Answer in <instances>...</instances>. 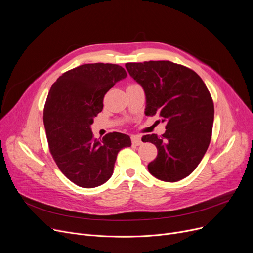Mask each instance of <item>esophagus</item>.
<instances>
[{
    "label": "esophagus",
    "instance_id": "34e87169",
    "mask_svg": "<svg viewBox=\"0 0 253 253\" xmlns=\"http://www.w3.org/2000/svg\"><path fill=\"white\" fill-rule=\"evenodd\" d=\"M131 142H132V145L138 146V145H140L142 143L141 137L138 136V135H133V136H131Z\"/></svg>",
    "mask_w": 253,
    "mask_h": 253
}]
</instances>
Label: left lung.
<instances>
[{
  "instance_id": "left-lung-1",
  "label": "left lung",
  "mask_w": 253,
  "mask_h": 253,
  "mask_svg": "<svg viewBox=\"0 0 253 253\" xmlns=\"http://www.w3.org/2000/svg\"><path fill=\"white\" fill-rule=\"evenodd\" d=\"M130 76L143 87L145 115H158L166 123L162 136L148 134L157 158L147 165L149 173L165 182L189 176L203 160L211 139L214 108L200 76L188 67L170 61L126 63Z\"/></svg>"
}]
</instances>
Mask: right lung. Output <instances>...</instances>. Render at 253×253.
<instances>
[{"label":"right lung","instance_id":"right-lung-1","mask_svg":"<svg viewBox=\"0 0 253 253\" xmlns=\"http://www.w3.org/2000/svg\"><path fill=\"white\" fill-rule=\"evenodd\" d=\"M127 73L117 64H84L63 73L49 89L43 124L50 155L74 184L93 188L107 182L118 153L131 145L126 134L94 138L90 125L103 111L105 94Z\"/></svg>","mask_w":253,"mask_h":253}]
</instances>
